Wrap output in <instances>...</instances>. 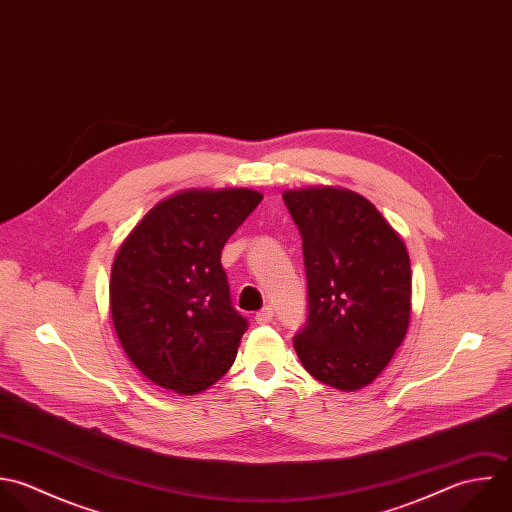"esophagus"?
Masks as SVG:
<instances>
[{"instance_id":"34e87169","label":"esophagus","mask_w":512,"mask_h":512,"mask_svg":"<svg viewBox=\"0 0 512 512\" xmlns=\"http://www.w3.org/2000/svg\"><path fill=\"white\" fill-rule=\"evenodd\" d=\"M272 318H274V310L270 308V306H266V308H262L260 312H256V324H270L272 322Z\"/></svg>"}]
</instances>
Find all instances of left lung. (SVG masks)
Listing matches in <instances>:
<instances>
[{
  "label": "left lung",
  "instance_id": "left-lung-1",
  "mask_svg": "<svg viewBox=\"0 0 512 512\" xmlns=\"http://www.w3.org/2000/svg\"><path fill=\"white\" fill-rule=\"evenodd\" d=\"M300 228L308 278V324L294 338L306 371L357 391L405 340L411 264L401 236L361 194L340 186L286 190Z\"/></svg>",
  "mask_w": 512,
  "mask_h": 512
}]
</instances>
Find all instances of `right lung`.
Instances as JSON below:
<instances>
[{
  "mask_svg": "<svg viewBox=\"0 0 512 512\" xmlns=\"http://www.w3.org/2000/svg\"><path fill=\"white\" fill-rule=\"evenodd\" d=\"M252 188H190L155 204L115 254L117 338L133 365L180 395L214 385L248 328L230 302L220 254L260 204Z\"/></svg>",
  "mask_w": 512,
  "mask_h": 512,
  "instance_id": "obj_1",
  "label": "right lung"
}]
</instances>
